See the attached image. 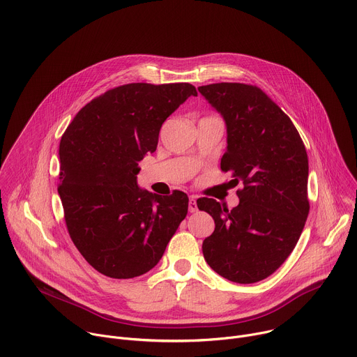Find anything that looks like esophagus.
Listing matches in <instances>:
<instances>
[{
	"label": "esophagus",
	"instance_id": "34e87169",
	"mask_svg": "<svg viewBox=\"0 0 357 357\" xmlns=\"http://www.w3.org/2000/svg\"><path fill=\"white\" fill-rule=\"evenodd\" d=\"M189 212L190 213H195V212H197V205H196V197L195 196H192L190 199H189Z\"/></svg>",
	"mask_w": 357,
	"mask_h": 357
}]
</instances>
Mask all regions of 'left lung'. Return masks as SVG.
I'll list each match as a JSON object with an SVG mask.
<instances>
[{"label": "left lung", "instance_id": "1", "mask_svg": "<svg viewBox=\"0 0 357 357\" xmlns=\"http://www.w3.org/2000/svg\"><path fill=\"white\" fill-rule=\"evenodd\" d=\"M197 90L226 121L220 168L231 174L234 186L243 183L231 211L215 199H197L199 211L215 220L203 257L229 281L257 282L288 259L307 222V149L291 119L260 87L213 83Z\"/></svg>", "mask_w": 357, "mask_h": 357}]
</instances>
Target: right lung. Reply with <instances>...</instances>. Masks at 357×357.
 I'll return each mask as SVG.
<instances>
[{
	"mask_svg": "<svg viewBox=\"0 0 357 357\" xmlns=\"http://www.w3.org/2000/svg\"><path fill=\"white\" fill-rule=\"evenodd\" d=\"M189 83H130L87 103L59 145L58 192L69 236L106 277L142 275L161 260L188 213V195L137 185L138 162L158 145L164 121L190 97Z\"/></svg>",
	"mask_w": 357,
	"mask_h": 357,
	"instance_id": "add662e5",
	"label": "right lung"
}]
</instances>
